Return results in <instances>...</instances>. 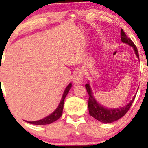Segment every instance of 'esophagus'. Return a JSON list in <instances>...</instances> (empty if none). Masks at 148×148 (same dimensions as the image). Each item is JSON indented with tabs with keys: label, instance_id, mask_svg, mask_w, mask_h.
<instances>
[{
	"label": "esophagus",
	"instance_id": "esophagus-1",
	"mask_svg": "<svg viewBox=\"0 0 148 148\" xmlns=\"http://www.w3.org/2000/svg\"><path fill=\"white\" fill-rule=\"evenodd\" d=\"M83 72L81 70H78L75 72L73 78V81L76 84H80L83 82Z\"/></svg>",
	"mask_w": 148,
	"mask_h": 148
}]
</instances>
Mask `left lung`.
I'll return each instance as SVG.
<instances>
[{
  "label": "left lung",
  "instance_id": "left-lung-1",
  "mask_svg": "<svg viewBox=\"0 0 148 148\" xmlns=\"http://www.w3.org/2000/svg\"><path fill=\"white\" fill-rule=\"evenodd\" d=\"M121 40L125 44H128V45L131 46L133 47L134 51H135V53H136L137 57L139 59V54L138 51V49H137L136 46L134 44L132 40L130 38L127 36L126 34H125L123 30L121 28ZM87 93L89 94V101H88V107H89V112L92 117L95 118L96 120H99V122H104V123H111V122L117 121V120L123 117L125 114L128 112V110L130 108L131 105H132V102H133L134 99H135V96H134L133 99L130 101L129 104H127L126 106L120 108H115V109H110L107 108L99 104V103L97 102L95 99L94 98L93 95H92V89H91L90 86L89 84H86L85 85Z\"/></svg>",
  "mask_w": 148,
  "mask_h": 148
}]
</instances>
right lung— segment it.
Returning a JSON list of instances; mask_svg holds the SVG:
<instances>
[{
    "label": "right lung",
    "instance_id": "right-lung-1",
    "mask_svg": "<svg viewBox=\"0 0 148 148\" xmlns=\"http://www.w3.org/2000/svg\"><path fill=\"white\" fill-rule=\"evenodd\" d=\"M71 84L70 83L67 86V87L66 88L64 92V95L62 96V100H61L60 103H59V106H58L57 108L56 109L54 112L53 113L49 115L48 117H45V118L42 119V120H40L38 121H33V122H28V121H26V122H28L30 124H32V125H49V124L52 123V122H55L61 117V116L62 115V112H63V107H64V99L65 97H66L67 94H68L69 91L71 89Z\"/></svg>",
    "mask_w": 148,
    "mask_h": 148
}]
</instances>
